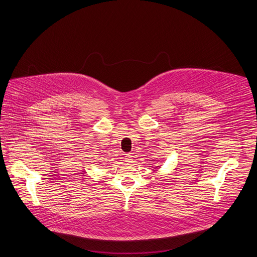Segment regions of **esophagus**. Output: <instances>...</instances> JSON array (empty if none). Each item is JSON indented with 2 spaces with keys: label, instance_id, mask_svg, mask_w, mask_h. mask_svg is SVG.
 <instances>
[{
  "label": "esophagus",
  "instance_id": "obj_1",
  "mask_svg": "<svg viewBox=\"0 0 257 257\" xmlns=\"http://www.w3.org/2000/svg\"><path fill=\"white\" fill-rule=\"evenodd\" d=\"M125 161H126L127 163H132V161H133V156H132L131 154H126V155H125Z\"/></svg>",
  "mask_w": 257,
  "mask_h": 257
}]
</instances>
